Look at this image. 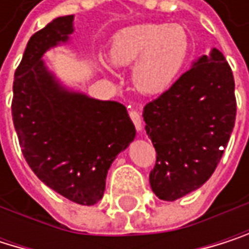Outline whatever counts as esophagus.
<instances>
[{
	"label": "esophagus",
	"mask_w": 249,
	"mask_h": 249,
	"mask_svg": "<svg viewBox=\"0 0 249 249\" xmlns=\"http://www.w3.org/2000/svg\"><path fill=\"white\" fill-rule=\"evenodd\" d=\"M129 116H130V119H132V122H133V124L136 127V130L141 132L142 130V117H141V114L136 110L132 108V110H129Z\"/></svg>",
	"instance_id": "1"
}]
</instances>
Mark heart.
Wrapping results in <instances>:
<instances>
[{"instance_id":"obj_1","label":"heart","mask_w":249,"mask_h":249,"mask_svg":"<svg viewBox=\"0 0 249 249\" xmlns=\"http://www.w3.org/2000/svg\"><path fill=\"white\" fill-rule=\"evenodd\" d=\"M191 54L185 27L143 23L126 27L111 39L108 58L116 66H132V80L143 94H159L172 86ZM110 70V66H104Z\"/></svg>"}]
</instances>
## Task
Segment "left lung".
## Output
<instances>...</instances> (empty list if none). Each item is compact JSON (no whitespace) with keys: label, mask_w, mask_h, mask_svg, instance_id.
I'll list each match as a JSON object with an SVG mask.
<instances>
[{"label":"left lung","mask_w":249,"mask_h":249,"mask_svg":"<svg viewBox=\"0 0 249 249\" xmlns=\"http://www.w3.org/2000/svg\"><path fill=\"white\" fill-rule=\"evenodd\" d=\"M142 116L157 152L152 192L175 201L201 188L219 164L236 119L235 80L225 55L217 48L201 55Z\"/></svg>","instance_id":"1"}]
</instances>
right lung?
I'll return each mask as SVG.
<instances>
[{
	"label": "right lung",
	"instance_id": "obj_1",
	"mask_svg": "<svg viewBox=\"0 0 249 249\" xmlns=\"http://www.w3.org/2000/svg\"><path fill=\"white\" fill-rule=\"evenodd\" d=\"M73 20V14L57 17L29 39L14 73L11 114L21 152L39 180L76 204L94 205L136 130L123 104L69 89L42 60L69 42Z\"/></svg>",
	"mask_w": 249,
	"mask_h": 249
}]
</instances>
